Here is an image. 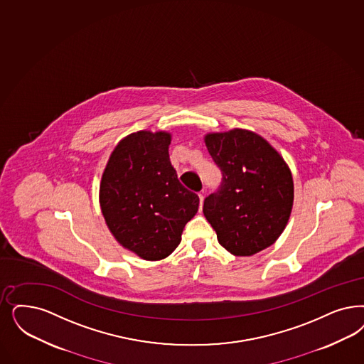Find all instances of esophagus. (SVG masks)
<instances>
[{"label": "esophagus", "mask_w": 364, "mask_h": 364, "mask_svg": "<svg viewBox=\"0 0 364 364\" xmlns=\"http://www.w3.org/2000/svg\"><path fill=\"white\" fill-rule=\"evenodd\" d=\"M199 199H200V208H201V204H203V201H204V191H201L200 193H199Z\"/></svg>", "instance_id": "esophagus-1"}]
</instances>
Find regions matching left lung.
<instances>
[{"instance_id": "1", "label": "left lung", "mask_w": 364, "mask_h": 364, "mask_svg": "<svg viewBox=\"0 0 364 364\" xmlns=\"http://www.w3.org/2000/svg\"><path fill=\"white\" fill-rule=\"evenodd\" d=\"M220 168V189L203 213L218 242L232 255L250 257L272 246L288 225L294 186L288 164L259 134L232 129L204 136Z\"/></svg>"}]
</instances>
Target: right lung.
I'll use <instances>...</instances> for the list:
<instances>
[{
	"mask_svg": "<svg viewBox=\"0 0 364 364\" xmlns=\"http://www.w3.org/2000/svg\"><path fill=\"white\" fill-rule=\"evenodd\" d=\"M171 139L164 130L126 136L100 180V210L110 232L145 261L171 255L199 210V196L178 181L169 161Z\"/></svg>",
	"mask_w": 364,
	"mask_h": 364,
	"instance_id": "right-lung-1",
	"label": "right lung"
}]
</instances>
